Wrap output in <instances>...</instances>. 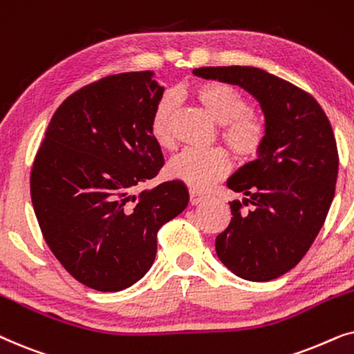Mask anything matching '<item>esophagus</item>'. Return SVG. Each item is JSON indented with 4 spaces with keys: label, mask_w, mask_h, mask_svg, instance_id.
<instances>
[{
    "label": "esophagus",
    "mask_w": 354,
    "mask_h": 354,
    "mask_svg": "<svg viewBox=\"0 0 354 354\" xmlns=\"http://www.w3.org/2000/svg\"><path fill=\"white\" fill-rule=\"evenodd\" d=\"M205 199H207L205 192L196 189V187H191V189H189V201H191L192 205L201 204V202L205 201Z\"/></svg>",
    "instance_id": "obj_1"
}]
</instances>
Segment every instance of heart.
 <instances>
[{
  "label": "heart",
  "instance_id": "b5f03b06",
  "mask_svg": "<svg viewBox=\"0 0 354 354\" xmlns=\"http://www.w3.org/2000/svg\"><path fill=\"white\" fill-rule=\"evenodd\" d=\"M192 95L215 121L221 124L220 138L241 160L261 153L266 144L267 126L257 113L249 110V102L241 92L225 82H205L192 91ZM178 108L174 93H165L150 116V134L160 147L173 145V118ZM232 168L223 149H186L168 162L169 178L183 181L196 189H204L223 178Z\"/></svg>",
  "mask_w": 354,
  "mask_h": 354
}]
</instances>
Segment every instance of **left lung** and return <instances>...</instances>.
Segmentation results:
<instances>
[{
  "label": "left lung",
  "instance_id": "obj_1",
  "mask_svg": "<svg viewBox=\"0 0 354 354\" xmlns=\"http://www.w3.org/2000/svg\"><path fill=\"white\" fill-rule=\"evenodd\" d=\"M192 74L243 87L261 103L266 144L226 183L244 199L230 202L232 221L215 249L244 280L279 279L313 246L335 196L338 150L330 121L313 95L263 69L218 66ZM249 203L253 209L244 211Z\"/></svg>",
  "mask_w": 354,
  "mask_h": 354
}]
</instances>
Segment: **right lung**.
<instances>
[{
  "label": "right lung",
  "mask_w": 354,
  "mask_h": 354,
  "mask_svg": "<svg viewBox=\"0 0 354 354\" xmlns=\"http://www.w3.org/2000/svg\"><path fill=\"white\" fill-rule=\"evenodd\" d=\"M163 91L152 71L79 88L55 111L35 155L30 197L41 234L92 290L120 291L142 279L158 230L189 202L178 180L134 194L165 163L149 126Z\"/></svg>",
  "instance_id": "1"
}]
</instances>
